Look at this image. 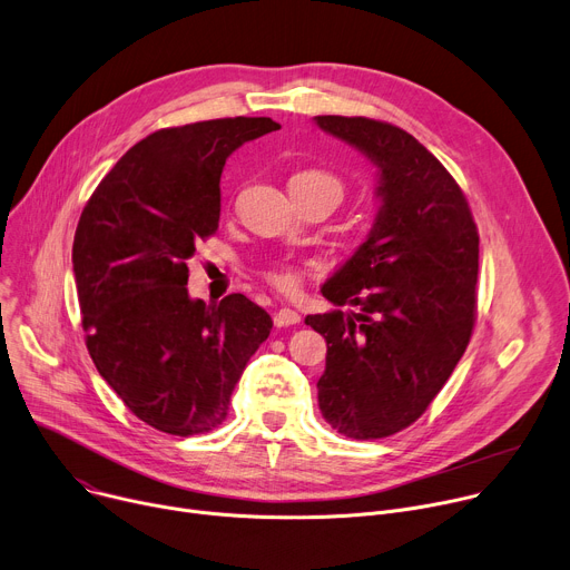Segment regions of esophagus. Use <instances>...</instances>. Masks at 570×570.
<instances>
[{"mask_svg":"<svg viewBox=\"0 0 570 570\" xmlns=\"http://www.w3.org/2000/svg\"><path fill=\"white\" fill-rule=\"evenodd\" d=\"M299 323V314L297 312H293V309H279L277 314H275V325L277 327H288V325H297Z\"/></svg>","mask_w":570,"mask_h":570,"instance_id":"34e87169","label":"esophagus"}]
</instances>
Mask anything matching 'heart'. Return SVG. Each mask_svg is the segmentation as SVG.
Instances as JSON below:
<instances>
[{
	"label": "heart",
	"mask_w": 570,
	"mask_h": 570,
	"mask_svg": "<svg viewBox=\"0 0 570 570\" xmlns=\"http://www.w3.org/2000/svg\"><path fill=\"white\" fill-rule=\"evenodd\" d=\"M291 183H314V185H325V187H330V189H334V193L338 195V199H341V195H344V185H341V180L336 178V176H332V174H327V171H321V169H305V171H299V174H295L293 178H291ZM265 275V279H268L277 291H282V293H295L297 288H299V273L293 268L291 263H273L268 271L263 273Z\"/></svg>",
	"instance_id": "b5f03b06"
}]
</instances>
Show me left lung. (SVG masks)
<instances>
[{
  "label": "left lung",
  "mask_w": 570,
  "mask_h": 570,
  "mask_svg": "<svg viewBox=\"0 0 570 570\" xmlns=\"http://www.w3.org/2000/svg\"><path fill=\"white\" fill-rule=\"evenodd\" d=\"M314 121L377 167L371 232L321 288L360 314L305 318L327 341L316 385L325 422L377 440L420 420L470 344L479 232L459 183L412 135L364 117Z\"/></svg>",
  "instance_id": "left-lung-1"
}]
</instances>
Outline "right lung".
Wrapping results in <instances>:
<instances>
[{"instance_id": "add662e5", "label": "right lung", "mask_w": 570, "mask_h": 570, "mask_svg": "<svg viewBox=\"0 0 570 570\" xmlns=\"http://www.w3.org/2000/svg\"><path fill=\"white\" fill-rule=\"evenodd\" d=\"M282 126L236 117L137 141L87 202L72 273L89 355L141 422L169 435L217 429L273 318L243 293L193 299L187 261L219 222V178L238 146Z\"/></svg>"}]
</instances>
